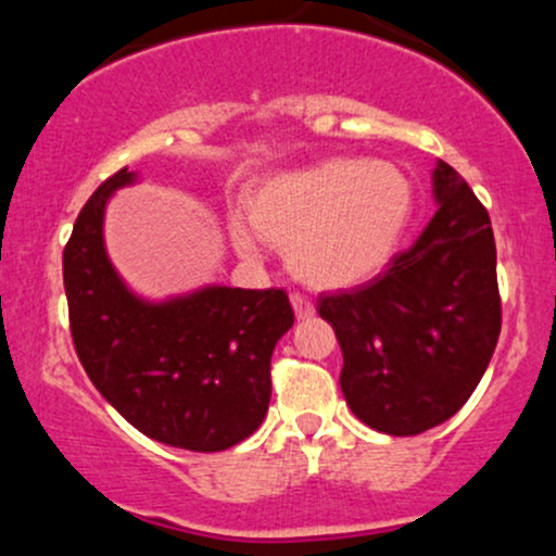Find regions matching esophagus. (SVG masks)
<instances>
[{"label":"esophagus","mask_w":556,"mask_h":556,"mask_svg":"<svg viewBox=\"0 0 556 556\" xmlns=\"http://www.w3.org/2000/svg\"><path fill=\"white\" fill-rule=\"evenodd\" d=\"M290 303H292V308H295V316L300 318V321H305V318H311L316 314V308H314V303H311L308 298H303V295H290Z\"/></svg>","instance_id":"esophagus-1"}]
</instances>
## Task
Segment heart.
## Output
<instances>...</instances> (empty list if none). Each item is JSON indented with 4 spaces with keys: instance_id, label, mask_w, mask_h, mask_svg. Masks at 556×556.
I'll list each match as a JSON object with an SVG mask.
<instances>
[{
    "instance_id": "obj_1",
    "label": "heart",
    "mask_w": 556,
    "mask_h": 556,
    "mask_svg": "<svg viewBox=\"0 0 556 556\" xmlns=\"http://www.w3.org/2000/svg\"><path fill=\"white\" fill-rule=\"evenodd\" d=\"M413 212L416 190L397 164L331 159L261 182L245 198L248 225L232 222V240L256 256L258 235L287 251L305 285L344 290L392 264Z\"/></svg>"
}]
</instances>
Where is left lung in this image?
<instances>
[{"label":"left lung","instance_id":"obj_1","mask_svg":"<svg viewBox=\"0 0 556 556\" xmlns=\"http://www.w3.org/2000/svg\"><path fill=\"white\" fill-rule=\"evenodd\" d=\"M439 212L407 251L358 290L318 298L342 348L340 387L363 424L416 437L468 402L502 329L491 219L446 162Z\"/></svg>","mask_w":556,"mask_h":556}]
</instances>
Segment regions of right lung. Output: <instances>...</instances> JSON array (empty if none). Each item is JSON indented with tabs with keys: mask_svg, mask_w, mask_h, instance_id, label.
I'll return each mask as SVG.
<instances>
[{
	"mask_svg": "<svg viewBox=\"0 0 556 556\" xmlns=\"http://www.w3.org/2000/svg\"><path fill=\"white\" fill-rule=\"evenodd\" d=\"M136 182L119 169L75 219L62 277L75 353L114 410L156 442L222 452L251 437L271 400V353L295 321L285 290L208 285L138 298L104 248V208Z\"/></svg>",
	"mask_w": 556,
	"mask_h": 556,
	"instance_id": "1",
	"label": "right lung"
}]
</instances>
